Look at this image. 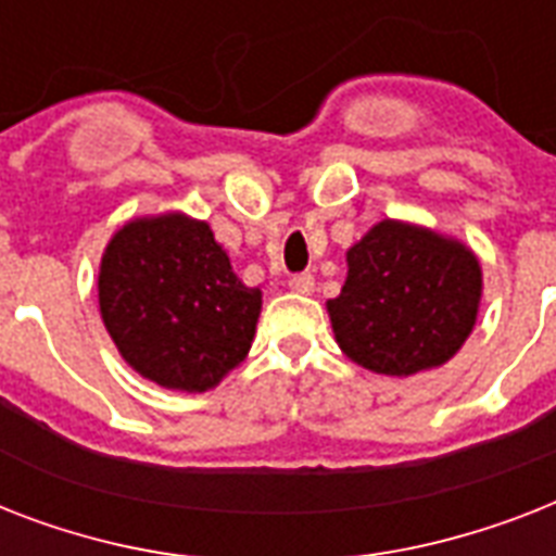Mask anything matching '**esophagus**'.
<instances>
[{"mask_svg": "<svg viewBox=\"0 0 556 556\" xmlns=\"http://www.w3.org/2000/svg\"><path fill=\"white\" fill-rule=\"evenodd\" d=\"M288 286H291V291H296V294H312L314 277L308 270H303V274H294V277L288 279Z\"/></svg>", "mask_w": 556, "mask_h": 556, "instance_id": "obj_1", "label": "esophagus"}]
</instances>
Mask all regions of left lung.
<instances>
[{
  "label": "left lung",
  "mask_w": 556,
  "mask_h": 556,
  "mask_svg": "<svg viewBox=\"0 0 556 556\" xmlns=\"http://www.w3.org/2000/svg\"><path fill=\"white\" fill-rule=\"evenodd\" d=\"M346 260V286L329 300L331 329L364 369L406 378L447 364L473 331L482 270L465 244L387 218Z\"/></svg>",
  "instance_id": "left-lung-1"
}]
</instances>
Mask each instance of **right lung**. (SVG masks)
Instances as JSON below:
<instances>
[{
  "label": "right lung",
  "instance_id": "1",
  "mask_svg": "<svg viewBox=\"0 0 556 556\" xmlns=\"http://www.w3.org/2000/svg\"><path fill=\"white\" fill-rule=\"evenodd\" d=\"M100 314L117 352L161 387L204 392L239 366L260 320L248 288L204 222L138 218L100 262Z\"/></svg>",
  "mask_w": 556,
  "mask_h": 556
}]
</instances>
